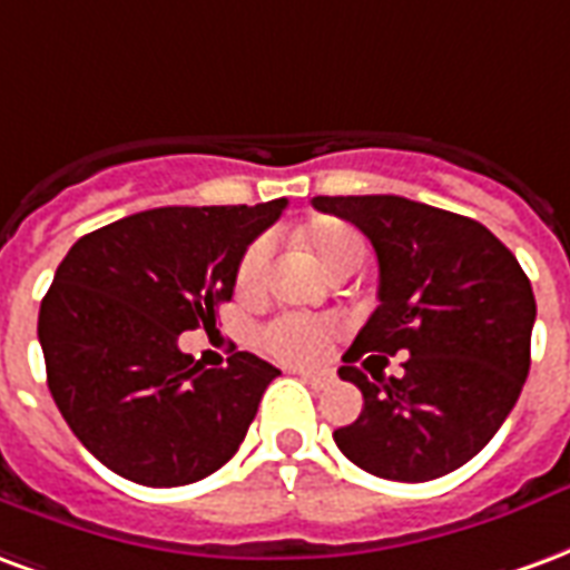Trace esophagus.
Returning <instances> with one entry per match:
<instances>
[{
    "instance_id": "34e87169",
    "label": "esophagus",
    "mask_w": 570,
    "mask_h": 570,
    "mask_svg": "<svg viewBox=\"0 0 570 570\" xmlns=\"http://www.w3.org/2000/svg\"><path fill=\"white\" fill-rule=\"evenodd\" d=\"M291 373H297L303 382H309V385H325L331 376L327 373H315V371H291Z\"/></svg>"
}]
</instances>
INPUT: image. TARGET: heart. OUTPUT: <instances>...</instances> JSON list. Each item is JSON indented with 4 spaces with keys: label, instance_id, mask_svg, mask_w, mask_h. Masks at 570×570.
I'll list each match as a JSON object with an SVG mask.
<instances>
[{
    "label": "heart",
    "instance_id": "heart-1",
    "mask_svg": "<svg viewBox=\"0 0 570 570\" xmlns=\"http://www.w3.org/2000/svg\"><path fill=\"white\" fill-rule=\"evenodd\" d=\"M306 245L313 248L315 257L322 261L327 273H343V269H358L367 257V243L364 236L348 227V224H322L306 234ZM273 245L269 239H255L245 248L239 269H236V285L239 291H255L264 276H267ZM340 334V325L334 318L322 315H279L261 327V346L267 348L273 358L288 361V364H315L327 355V348Z\"/></svg>",
    "mask_w": 570,
    "mask_h": 570
}]
</instances>
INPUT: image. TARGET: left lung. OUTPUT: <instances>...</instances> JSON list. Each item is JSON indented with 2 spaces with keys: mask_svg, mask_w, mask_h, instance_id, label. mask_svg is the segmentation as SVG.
I'll return each instance as SVG.
<instances>
[{
  "mask_svg": "<svg viewBox=\"0 0 570 570\" xmlns=\"http://www.w3.org/2000/svg\"><path fill=\"white\" fill-rule=\"evenodd\" d=\"M313 206L355 224L380 261V306L340 367L364 410L336 428V446L382 480H438L495 438L522 392L538 313L529 276L492 230L455 212L394 194ZM371 351H406L405 376L371 383L354 367Z\"/></svg>",
  "mask_w": 570,
  "mask_h": 570,
  "instance_id": "8db88e82",
  "label": "left lung"
}]
</instances>
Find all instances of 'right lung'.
Returning <instances> with one entry per match:
<instances>
[{
	"label": "right lung",
	"mask_w": 570,
	"mask_h": 570,
	"mask_svg": "<svg viewBox=\"0 0 570 570\" xmlns=\"http://www.w3.org/2000/svg\"><path fill=\"white\" fill-rule=\"evenodd\" d=\"M288 199L164 206L81 236L39 309L48 389L72 434L139 485H188L234 459L279 371L252 352L199 367L178 334L215 327L245 248Z\"/></svg>",
	"instance_id": "right-lung-1"
}]
</instances>
